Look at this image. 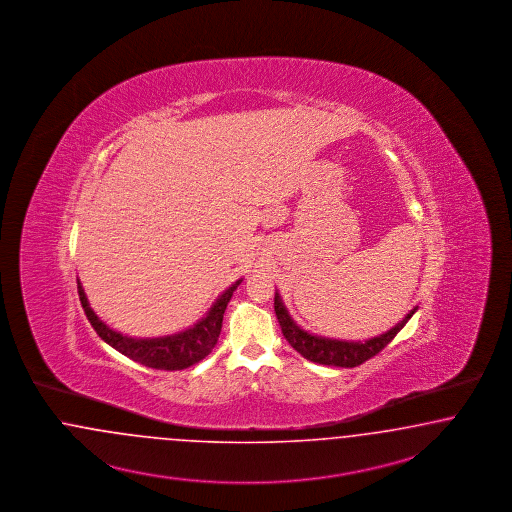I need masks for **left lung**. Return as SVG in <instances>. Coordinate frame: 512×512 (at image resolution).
Masks as SVG:
<instances>
[{
  "mask_svg": "<svg viewBox=\"0 0 512 512\" xmlns=\"http://www.w3.org/2000/svg\"><path fill=\"white\" fill-rule=\"evenodd\" d=\"M416 310L418 308L410 310L403 321H399L395 327H391L388 333L374 336V338L363 340V342L361 340L352 342V340H336V338L312 335V333L300 329L299 325L289 316L280 293H276V297H274V312L280 321L285 340L308 361H314L319 365H331V367H346V369L357 367V365L365 363L367 359L374 357L376 353L382 352L395 338V335L405 327L406 321L414 316Z\"/></svg>",
  "mask_w": 512,
  "mask_h": 512,
  "instance_id": "8db88e82",
  "label": "left lung"
}]
</instances>
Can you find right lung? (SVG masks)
I'll return each instance as SVG.
<instances>
[{
	"instance_id": "1",
	"label": "right lung",
	"mask_w": 512,
	"mask_h": 512,
	"mask_svg": "<svg viewBox=\"0 0 512 512\" xmlns=\"http://www.w3.org/2000/svg\"><path fill=\"white\" fill-rule=\"evenodd\" d=\"M240 283L242 280L232 283L229 289H225L223 295L213 302L208 314L200 321H196L193 327L176 333V335L159 336V338H132V336L121 335V333L113 331L109 325H106L94 314L87 295H85V289L79 280H77V291H79V299H81L90 325L111 348H115L117 352L130 357L132 361L141 363L145 367H151V369L181 371V369H187L194 363L202 361L215 348L217 338L221 333V325H223V314L227 310L232 293L236 291V287Z\"/></svg>"
}]
</instances>
